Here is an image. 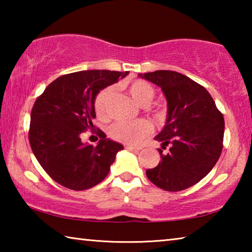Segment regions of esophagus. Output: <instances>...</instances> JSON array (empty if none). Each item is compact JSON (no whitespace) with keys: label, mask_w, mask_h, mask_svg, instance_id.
I'll return each mask as SVG.
<instances>
[{"label":"esophagus","mask_w":252,"mask_h":252,"mask_svg":"<svg viewBox=\"0 0 252 252\" xmlns=\"http://www.w3.org/2000/svg\"><path fill=\"white\" fill-rule=\"evenodd\" d=\"M127 150H130V151H134V152H139L140 150H141V148H139V147H133V146H126V147Z\"/></svg>","instance_id":"34e87169"}]
</instances>
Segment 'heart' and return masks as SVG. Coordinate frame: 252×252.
I'll list each match as a JSON object with an SVG mask.
<instances>
[{
    "label": "heart",
    "mask_w": 252,
    "mask_h": 252,
    "mask_svg": "<svg viewBox=\"0 0 252 252\" xmlns=\"http://www.w3.org/2000/svg\"><path fill=\"white\" fill-rule=\"evenodd\" d=\"M129 93L136 103L146 105L150 103L155 96V89L144 80H135L129 88ZM112 94V88L108 87L101 90L94 100V109L97 116L105 117L108 102ZM151 125L146 120L120 121L110 127L109 134L113 140L125 144H138L151 133Z\"/></svg>",
    "instance_id": "b5f03b06"
}]
</instances>
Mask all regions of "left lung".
Returning a JSON list of instances; mask_svg holds the SVG:
<instances>
[{"instance_id":"8db88e82","label":"left lung","mask_w":252,"mask_h":252,"mask_svg":"<svg viewBox=\"0 0 252 252\" xmlns=\"http://www.w3.org/2000/svg\"><path fill=\"white\" fill-rule=\"evenodd\" d=\"M161 88L167 99L165 125L156 135L161 161L147 170L153 185L181 191L198 183L215 167L222 151L223 116L202 85L179 72L159 70L139 74Z\"/></svg>"}]
</instances>
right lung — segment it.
Returning a JSON list of instances; mask_svg holds the SVG:
<instances>
[{
    "mask_svg": "<svg viewBox=\"0 0 252 252\" xmlns=\"http://www.w3.org/2000/svg\"><path fill=\"white\" fill-rule=\"evenodd\" d=\"M129 72L88 70L65 74L50 83L31 112L29 140L44 171L71 190H87L108 176L121 143L97 130L95 147L81 141V133L93 126L94 100L101 90Z\"/></svg>",
    "mask_w": 252,
    "mask_h": 252,
    "instance_id": "obj_1",
    "label": "right lung"
}]
</instances>
